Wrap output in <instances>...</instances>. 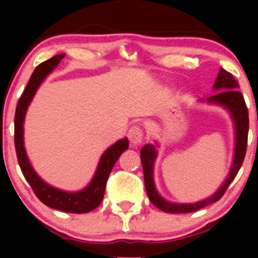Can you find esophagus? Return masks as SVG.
I'll use <instances>...</instances> for the list:
<instances>
[{
    "instance_id": "34e87169",
    "label": "esophagus",
    "mask_w": 258,
    "mask_h": 258,
    "mask_svg": "<svg viewBox=\"0 0 258 258\" xmlns=\"http://www.w3.org/2000/svg\"><path fill=\"white\" fill-rule=\"evenodd\" d=\"M144 137H145V132L144 130L141 128L140 126H132L131 128L128 130V139L131 141L132 145L139 146L144 142Z\"/></svg>"
}]
</instances>
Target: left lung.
<instances>
[{
  "instance_id": "8db88e82",
  "label": "left lung",
  "mask_w": 258,
  "mask_h": 258,
  "mask_svg": "<svg viewBox=\"0 0 258 258\" xmlns=\"http://www.w3.org/2000/svg\"><path fill=\"white\" fill-rule=\"evenodd\" d=\"M215 90H218L220 92L215 93L207 98V101L225 106L228 108L233 119H235L236 126V151H235V160H233L232 168L228 175L225 183L220 187L217 192L210 199L205 201L197 202L192 205H177L171 204V202L165 201L160 195L157 194L153 184V162L156 158V148L152 145H146L141 150V162L142 168H144V177H145V187L146 192L148 195L150 201L155 205L157 209H160L163 212L167 213H187L195 212V211L206 207L209 205L217 202L221 197L225 195L226 189L228 188L231 182L236 177L237 172L240 171L242 163H243L244 155L247 150V137H248V108H247L246 102H244L243 95L237 90L238 82L232 76V74L227 72L226 70L221 69L217 79L215 82Z\"/></svg>"
}]
</instances>
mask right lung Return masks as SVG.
<instances>
[{
	"instance_id": "1",
	"label": "right lung",
	"mask_w": 258,
	"mask_h": 258,
	"mask_svg": "<svg viewBox=\"0 0 258 258\" xmlns=\"http://www.w3.org/2000/svg\"><path fill=\"white\" fill-rule=\"evenodd\" d=\"M63 57L64 54L53 56L52 58L38 64L33 74L31 75V79L28 81L23 93L21 95L20 100H18L16 113H15V147H16V155L21 171H22L26 181L30 183L31 188L33 189L37 199L42 204L52 207V209L63 211V212L86 213L95 210L102 202L108 176H110L114 163L122 155V152H124L128 148V140H119L103 153L100 163H98L95 177L88 184L87 188H85L83 191L76 192V194L59 191V189L48 186L36 175V172L32 170L30 162H28L25 147H23V118H25L26 110H27L40 83L45 80V77L58 64V62Z\"/></svg>"
}]
</instances>
